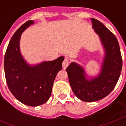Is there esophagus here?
<instances>
[{"mask_svg":"<svg viewBox=\"0 0 126 126\" xmlns=\"http://www.w3.org/2000/svg\"><path fill=\"white\" fill-rule=\"evenodd\" d=\"M69 58L67 57H65V59L63 61V69H65L67 68V67L69 65Z\"/></svg>","mask_w":126,"mask_h":126,"instance_id":"1","label":"esophagus"}]
</instances>
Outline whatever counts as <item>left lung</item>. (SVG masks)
<instances>
[{
	"mask_svg": "<svg viewBox=\"0 0 126 126\" xmlns=\"http://www.w3.org/2000/svg\"><path fill=\"white\" fill-rule=\"evenodd\" d=\"M91 21L105 50L100 73L89 78L83 67L76 62L70 63L66 69L73 92L85 102H94L107 96L114 89L122 68V55L116 37L98 20L91 18Z\"/></svg>",
	"mask_w": 126,
	"mask_h": 126,
	"instance_id": "obj_1",
	"label": "left lung"
}]
</instances>
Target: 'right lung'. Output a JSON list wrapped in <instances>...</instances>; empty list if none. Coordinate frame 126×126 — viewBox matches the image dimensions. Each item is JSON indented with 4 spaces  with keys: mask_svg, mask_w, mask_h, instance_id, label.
Returning <instances> with one entry per match:
<instances>
[{
    "mask_svg": "<svg viewBox=\"0 0 126 126\" xmlns=\"http://www.w3.org/2000/svg\"><path fill=\"white\" fill-rule=\"evenodd\" d=\"M34 23L30 20L13 34L4 55L5 78L10 91L18 100L26 105L36 107L49 99L53 82L62 69L64 57L61 56L50 61L30 65L20 51L21 33Z\"/></svg>",
    "mask_w": 126,
    "mask_h": 126,
    "instance_id": "right-lung-1",
    "label": "right lung"
}]
</instances>
